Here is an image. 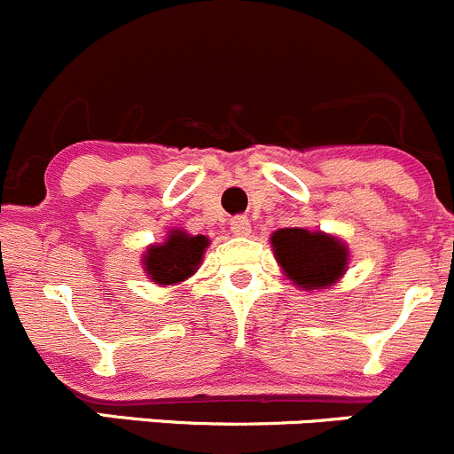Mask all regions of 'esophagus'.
<instances>
[{
    "mask_svg": "<svg viewBox=\"0 0 454 454\" xmlns=\"http://www.w3.org/2000/svg\"><path fill=\"white\" fill-rule=\"evenodd\" d=\"M251 223L247 216H233L231 218V233L233 236H249Z\"/></svg>",
    "mask_w": 454,
    "mask_h": 454,
    "instance_id": "obj_1",
    "label": "esophagus"
}]
</instances>
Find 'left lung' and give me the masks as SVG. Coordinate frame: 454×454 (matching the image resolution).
<instances>
[{
    "label": "left lung",
    "mask_w": 454,
    "mask_h": 454,
    "mask_svg": "<svg viewBox=\"0 0 454 454\" xmlns=\"http://www.w3.org/2000/svg\"><path fill=\"white\" fill-rule=\"evenodd\" d=\"M271 247L285 276L300 289H326L344 276L348 249L340 238L302 227L278 229Z\"/></svg>",
    "instance_id": "1"
}]
</instances>
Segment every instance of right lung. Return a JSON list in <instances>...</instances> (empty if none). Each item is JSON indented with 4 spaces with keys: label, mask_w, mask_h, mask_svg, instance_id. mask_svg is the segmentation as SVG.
<instances>
[{
    "label": "right lung",
    "mask_w": 454,
    "mask_h": 454,
    "mask_svg": "<svg viewBox=\"0 0 454 454\" xmlns=\"http://www.w3.org/2000/svg\"><path fill=\"white\" fill-rule=\"evenodd\" d=\"M207 245L209 240L205 236H190L183 229H172L168 240L147 247L143 254V269L156 285H178L194 276Z\"/></svg>",
    "instance_id": "obj_1"
}]
</instances>
